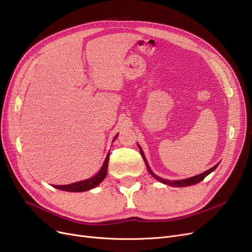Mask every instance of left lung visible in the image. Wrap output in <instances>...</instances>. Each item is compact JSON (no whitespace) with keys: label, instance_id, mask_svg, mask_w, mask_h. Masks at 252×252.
<instances>
[{"label":"left lung","instance_id":"8db88e82","mask_svg":"<svg viewBox=\"0 0 252 252\" xmlns=\"http://www.w3.org/2000/svg\"><path fill=\"white\" fill-rule=\"evenodd\" d=\"M138 146H139V149H140V152H141V155H142V157H143V159H144L145 163H146L147 169H148L149 173L151 174V176H152L153 178H155L157 181H159V182H161V183H163V184H165V185H169V186H173V187H188V186H192V185L200 183L205 177H207V176L211 173V171H214V170L217 168V166L219 165V163H218V164H216L214 167H211V168H209L208 170L204 171V173H202V174H200V175H198V176H194V177L189 178V179L180 180V181H169V180L162 179V178H160V177L156 176L155 174H153V171L151 170V168H150V166H149V164H148V162H147V160H146V158H145L144 152H143V150H142V148H141V146H140L139 144H138Z\"/></svg>","mask_w":252,"mask_h":252}]
</instances>
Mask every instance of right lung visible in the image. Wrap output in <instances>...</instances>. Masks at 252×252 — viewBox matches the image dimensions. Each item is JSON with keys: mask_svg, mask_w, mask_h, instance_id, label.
<instances>
[{"mask_svg": "<svg viewBox=\"0 0 252 252\" xmlns=\"http://www.w3.org/2000/svg\"><path fill=\"white\" fill-rule=\"evenodd\" d=\"M117 135L114 137L113 141L116 139ZM110 153V152H109ZM109 153L107 154L105 158V161L101 167V169L98 171L97 175H95L94 177H92L90 179L81 181V182H76V183H72V184H68V185H54V188L62 190V191H67V192H84V191H88L91 190L93 188L97 187L98 185L105 179L106 175H107V167H108V161H109Z\"/></svg>", "mask_w": 252, "mask_h": 252, "instance_id": "add662e5", "label": "right lung"}]
</instances>
